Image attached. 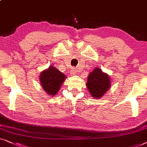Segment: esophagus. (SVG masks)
<instances>
[{
  "instance_id": "34e87169",
  "label": "esophagus",
  "mask_w": 147,
  "mask_h": 147,
  "mask_svg": "<svg viewBox=\"0 0 147 147\" xmlns=\"http://www.w3.org/2000/svg\"><path fill=\"white\" fill-rule=\"evenodd\" d=\"M71 72V75H75L76 73H77V71H76L75 69H74V68H73V69H72L71 72Z\"/></svg>"
}]
</instances>
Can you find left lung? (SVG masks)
I'll use <instances>...</instances> for the list:
<instances>
[{
    "label": "left lung",
    "mask_w": 147,
    "mask_h": 147,
    "mask_svg": "<svg viewBox=\"0 0 147 147\" xmlns=\"http://www.w3.org/2000/svg\"><path fill=\"white\" fill-rule=\"evenodd\" d=\"M111 81L107 74L103 72L100 68H95L88 76L87 87L91 96L101 98L110 87Z\"/></svg>",
    "instance_id": "1"
}]
</instances>
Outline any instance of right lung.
<instances>
[{"label":"right lung","mask_w":147,"mask_h":147,"mask_svg":"<svg viewBox=\"0 0 147 147\" xmlns=\"http://www.w3.org/2000/svg\"><path fill=\"white\" fill-rule=\"evenodd\" d=\"M65 79L66 76L52 66L41 72L40 77L43 89L52 97L58 93Z\"/></svg>","instance_id":"1"}]
</instances>
